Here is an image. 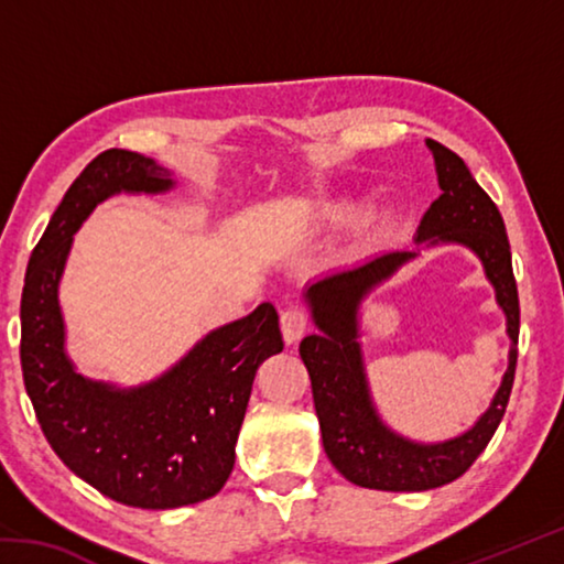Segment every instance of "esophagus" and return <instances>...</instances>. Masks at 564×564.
Instances as JSON below:
<instances>
[{
	"label": "esophagus",
	"mask_w": 564,
	"mask_h": 564,
	"mask_svg": "<svg viewBox=\"0 0 564 564\" xmlns=\"http://www.w3.org/2000/svg\"><path fill=\"white\" fill-rule=\"evenodd\" d=\"M305 328H308V313H305L301 305H289V308L281 313V333L289 346L303 338Z\"/></svg>",
	"instance_id": "1"
}]
</instances>
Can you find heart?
Here are the masks:
<instances>
[{
  "instance_id": "obj_1",
  "label": "heart",
  "mask_w": 564,
  "mask_h": 564,
  "mask_svg": "<svg viewBox=\"0 0 564 564\" xmlns=\"http://www.w3.org/2000/svg\"><path fill=\"white\" fill-rule=\"evenodd\" d=\"M358 214V204L352 202H336V204H328L326 208L321 212V224L323 226H340L350 221L352 216Z\"/></svg>"
}]
</instances>
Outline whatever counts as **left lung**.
Listing matches in <instances>:
<instances>
[{
	"mask_svg": "<svg viewBox=\"0 0 564 564\" xmlns=\"http://www.w3.org/2000/svg\"><path fill=\"white\" fill-rule=\"evenodd\" d=\"M425 147L435 159L441 196L420 218L415 243L457 242L481 259L496 302L506 313L509 370L491 408L470 432L441 444L413 442L395 434L377 413L361 358L359 308L400 264L416 258V248L378 253L305 285L303 299L318 330L305 336L299 350L311 376L323 451L346 480L370 490L423 492L457 480L498 431L518 362L520 301L502 216L460 156L433 139H425Z\"/></svg>",
	"mask_w": 564,
	"mask_h": 564,
	"instance_id": "1",
	"label": "left lung"
}]
</instances>
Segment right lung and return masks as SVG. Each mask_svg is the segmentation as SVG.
Returning a JSON list of instances; mask_svg holds the SVG:
<instances>
[{"label":"right lung","instance_id":"1","mask_svg":"<svg viewBox=\"0 0 564 564\" xmlns=\"http://www.w3.org/2000/svg\"><path fill=\"white\" fill-rule=\"evenodd\" d=\"M174 171L109 149L76 176L32 251L22 291V373L52 451L84 482L129 508L171 510L214 498L236 463L253 378L283 350L273 303L194 343L149 383L121 388L76 370L59 283L74 234L117 194H166Z\"/></svg>","mask_w":564,"mask_h":564}]
</instances>
